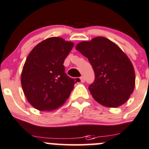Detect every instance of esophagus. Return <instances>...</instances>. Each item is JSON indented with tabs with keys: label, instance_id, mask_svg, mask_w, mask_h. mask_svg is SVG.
<instances>
[{
	"label": "esophagus",
	"instance_id": "1",
	"mask_svg": "<svg viewBox=\"0 0 149 149\" xmlns=\"http://www.w3.org/2000/svg\"><path fill=\"white\" fill-rule=\"evenodd\" d=\"M80 81H81V82L84 83V82L85 81V78L84 77V76H81V77H80Z\"/></svg>",
	"mask_w": 149,
	"mask_h": 149
}]
</instances>
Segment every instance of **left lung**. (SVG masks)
Instances as JSON below:
<instances>
[{
	"label": "left lung",
	"mask_w": 149,
	"mask_h": 149,
	"mask_svg": "<svg viewBox=\"0 0 149 149\" xmlns=\"http://www.w3.org/2000/svg\"><path fill=\"white\" fill-rule=\"evenodd\" d=\"M76 49L93 68L95 79L89 89L94 99L108 108L125 103L135 85L133 65L126 54L113 41L101 36L79 43Z\"/></svg>",
	"instance_id": "8db88e82"
}]
</instances>
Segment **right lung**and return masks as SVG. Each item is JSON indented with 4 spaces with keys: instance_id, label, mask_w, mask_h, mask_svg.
Returning a JSON list of instances; mask_svg holds the SVG:
<instances>
[{
    "instance_id": "obj_1",
    "label": "right lung",
    "mask_w": 149,
    "mask_h": 149,
    "mask_svg": "<svg viewBox=\"0 0 149 149\" xmlns=\"http://www.w3.org/2000/svg\"><path fill=\"white\" fill-rule=\"evenodd\" d=\"M73 42L52 37L41 41L27 56L21 74L23 92L29 103L39 111H52L68 99L76 82L63 65Z\"/></svg>"
}]
</instances>
